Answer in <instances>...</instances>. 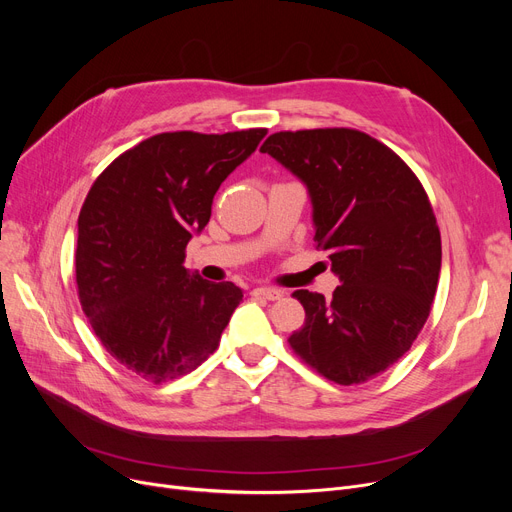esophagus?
Returning <instances> with one entry per match:
<instances>
[{
    "label": "esophagus",
    "instance_id": "34e87169",
    "mask_svg": "<svg viewBox=\"0 0 512 512\" xmlns=\"http://www.w3.org/2000/svg\"><path fill=\"white\" fill-rule=\"evenodd\" d=\"M251 294H253V297H257V299H267V301H278V299L284 297L282 290H278V288H265V286L253 288Z\"/></svg>",
    "mask_w": 512,
    "mask_h": 512
}]
</instances>
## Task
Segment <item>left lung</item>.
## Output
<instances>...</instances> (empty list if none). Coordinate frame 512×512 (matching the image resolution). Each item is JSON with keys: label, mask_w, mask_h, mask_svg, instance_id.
I'll list each match as a JSON object with an SVG mask.
<instances>
[{"label": "left lung", "mask_w": 512, "mask_h": 512, "mask_svg": "<svg viewBox=\"0 0 512 512\" xmlns=\"http://www.w3.org/2000/svg\"><path fill=\"white\" fill-rule=\"evenodd\" d=\"M261 153L301 178L317 249L340 286L297 290L305 326L288 342L330 382L363 384L405 355L432 309L442 240L432 203L390 147L353 128L276 132Z\"/></svg>", "instance_id": "obj_1"}]
</instances>
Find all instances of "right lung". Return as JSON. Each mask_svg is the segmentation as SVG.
<instances>
[{
    "label": "right lung",
    "instance_id": "obj_1",
    "mask_svg": "<svg viewBox=\"0 0 512 512\" xmlns=\"http://www.w3.org/2000/svg\"><path fill=\"white\" fill-rule=\"evenodd\" d=\"M265 134H155L116 157L80 209V305L105 351L147 382L197 369L242 301L232 282L188 274L184 251L207 226L220 184Z\"/></svg>",
    "mask_w": 512,
    "mask_h": 512
}]
</instances>
